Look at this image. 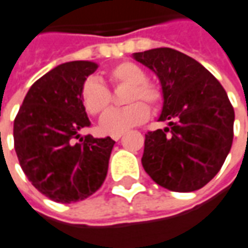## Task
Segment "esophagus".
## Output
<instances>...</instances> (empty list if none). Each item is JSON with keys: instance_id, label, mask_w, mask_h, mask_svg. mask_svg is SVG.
Segmentation results:
<instances>
[{"instance_id": "obj_1", "label": "esophagus", "mask_w": 248, "mask_h": 248, "mask_svg": "<svg viewBox=\"0 0 248 248\" xmlns=\"http://www.w3.org/2000/svg\"><path fill=\"white\" fill-rule=\"evenodd\" d=\"M121 137H122V134H115V135H113L111 138H113L114 140H121Z\"/></svg>"}]
</instances>
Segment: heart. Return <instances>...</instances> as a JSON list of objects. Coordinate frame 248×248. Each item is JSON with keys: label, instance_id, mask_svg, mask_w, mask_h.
I'll return each mask as SVG.
<instances>
[{"label": "heart", "instance_id": "b5f03b06", "mask_svg": "<svg viewBox=\"0 0 248 248\" xmlns=\"http://www.w3.org/2000/svg\"><path fill=\"white\" fill-rule=\"evenodd\" d=\"M108 81L113 86H127L124 103H130L122 108H114L103 115L101 130L105 134H122L131 127L143 124L150 117L151 108H159L163 101L161 87L146 81V71L134 62L124 61L117 63L108 73ZM82 106L90 115H101L111 105V93L97 78H87L79 90Z\"/></svg>", "mask_w": 248, "mask_h": 248}]
</instances>
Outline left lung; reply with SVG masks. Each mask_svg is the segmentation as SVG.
Here are the masks:
<instances>
[{"instance_id":"8db88e82","label":"left lung","mask_w":248,"mask_h":248,"mask_svg":"<svg viewBox=\"0 0 248 248\" xmlns=\"http://www.w3.org/2000/svg\"><path fill=\"white\" fill-rule=\"evenodd\" d=\"M162 85L165 130L147 131L142 166L159 186L178 192L202 188L226 161L234 138V108L210 71L170 47L134 53Z\"/></svg>"}]
</instances>
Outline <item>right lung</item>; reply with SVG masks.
<instances>
[{
    "mask_svg": "<svg viewBox=\"0 0 248 248\" xmlns=\"http://www.w3.org/2000/svg\"><path fill=\"white\" fill-rule=\"evenodd\" d=\"M98 65L66 62L31 85L13 127L14 149L31 185L58 203L83 201L102 186L114 142L79 130L90 126L79 90Z\"/></svg>",
    "mask_w": 248,
    "mask_h": 248,
    "instance_id": "add662e5",
    "label": "right lung"
}]
</instances>
